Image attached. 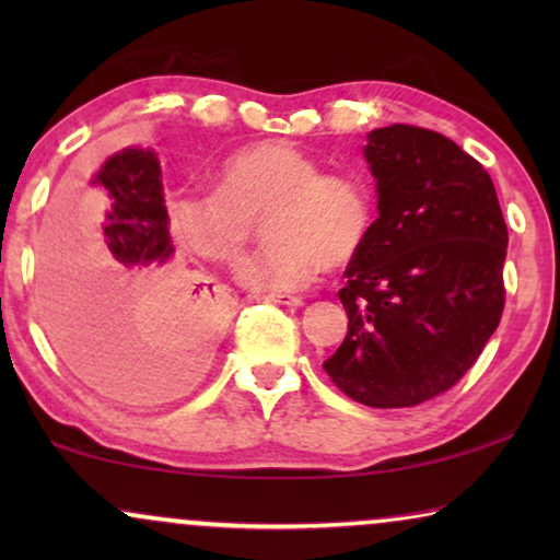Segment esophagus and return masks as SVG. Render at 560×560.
<instances>
[{
	"mask_svg": "<svg viewBox=\"0 0 560 560\" xmlns=\"http://www.w3.org/2000/svg\"><path fill=\"white\" fill-rule=\"evenodd\" d=\"M262 301H267V303H278V305H293V308H298V305H303L305 301L301 295H265Z\"/></svg>",
	"mask_w": 560,
	"mask_h": 560,
	"instance_id": "esophagus-1",
	"label": "esophagus"
}]
</instances>
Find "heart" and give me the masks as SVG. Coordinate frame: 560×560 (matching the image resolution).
Instances as JSON below:
<instances>
[{
	"label": "heart",
	"mask_w": 560,
	"mask_h": 560,
	"mask_svg": "<svg viewBox=\"0 0 560 560\" xmlns=\"http://www.w3.org/2000/svg\"><path fill=\"white\" fill-rule=\"evenodd\" d=\"M259 217L270 247L242 259L236 280L252 293L282 295L308 288L324 265L357 257L372 226V201L357 178L320 173L290 142L247 144L221 160L217 188L167 198L173 232L209 262H234Z\"/></svg>",
	"instance_id": "heart-1"
}]
</instances>
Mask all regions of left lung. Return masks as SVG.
Returning <instances> with one entry per match:
<instances>
[{
    "label": "left lung",
    "instance_id": "left-lung-1",
    "mask_svg": "<svg viewBox=\"0 0 560 560\" xmlns=\"http://www.w3.org/2000/svg\"><path fill=\"white\" fill-rule=\"evenodd\" d=\"M364 160L380 217L343 272L349 331L324 370L351 400L412 408L454 387L500 326L508 224L489 173L448 137L372 129Z\"/></svg>",
    "mask_w": 560,
    "mask_h": 560
}]
</instances>
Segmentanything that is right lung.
Wrapping results in <instances>:
<instances>
[{
    "instance_id": "right-lung-1",
    "label": "right lung",
    "mask_w": 560,
    "mask_h": 560,
    "mask_svg": "<svg viewBox=\"0 0 560 560\" xmlns=\"http://www.w3.org/2000/svg\"><path fill=\"white\" fill-rule=\"evenodd\" d=\"M60 203L63 232L37 275L60 357L114 395L183 393L217 349L229 301L175 255L158 155L119 150Z\"/></svg>"
}]
</instances>
